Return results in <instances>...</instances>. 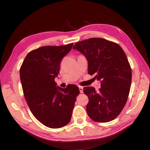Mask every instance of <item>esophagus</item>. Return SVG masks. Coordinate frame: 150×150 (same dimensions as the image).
<instances>
[{"label":"esophagus","instance_id":"esophagus-1","mask_svg":"<svg viewBox=\"0 0 150 150\" xmlns=\"http://www.w3.org/2000/svg\"><path fill=\"white\" fill-rule=\"evenodd\" d=\"M79 91H80V93H83V87H79Z\"/></svg>","mask_w":150,"mask_h":150}]
</instances>
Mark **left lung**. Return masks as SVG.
Returning <instances> with one entry per match:
<instances>
[{"instance_id":"1","label":"left lung","mask_w":150,"mask_h":150,"mask_svg":"<svg viewBox=\"0 0 150 150\" xmlns=\"http://www.w3.org/2000/svg\"><path fill=\"white\" fill-rule=\"evenodd\" d=\"M88 61V73L100 81L98 91L85 87L88 98L87 112L93 120L108 122L120 115L130 93L132 70L120 45L107 40L93 38L77 42L73 47Z\"/></svg>"}]
</instances>
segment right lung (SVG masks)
<instances>
[{"label":"right lung","instance_id":"add662e5","mask_svg":"<svg viewBox=\"0 0 150 150\" xmlns=\"http://www.w3.org/2000/svg\"><path fill=\"white\" fill-rule=\"evenodd\" d=\"M73 44L47 45L29 52L20 69V77L26 103L33 115L44 126L59 128L69 122L80 93L77 85L59 87L55 78L59 73L62 58Z\"/></svg>","mask_w":150,"mask_h":150}]
</instances>
